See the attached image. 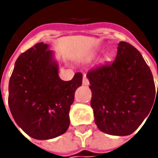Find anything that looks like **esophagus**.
Segmentation results:
<instances>
[{
  "label": "esophagus",
  "mask_w": 158,
  "mask_h": 158,
  "mask_svg": "<svg viewBox=\"0 0 158 158\" xmlns=\"http://www.w3.org/2000/svg\"><path fill=\"white\" fill-rule=\"evenodd\" d=\"M82 84H83V85H86V86H88L89 84V82L88 78L86 77V76H83V80H82Z\"/></svg>",
  "instance_id": "obj_1"
}]
</instances>
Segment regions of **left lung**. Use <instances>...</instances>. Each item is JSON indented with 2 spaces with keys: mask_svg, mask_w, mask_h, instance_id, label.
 <instances>
[{
  "mask_svg": "<svg viewBox=\"0 0 158 158\" xmlns=\"http://www.w3.org/2000/svg\"><path fill=\"white\" fill-rule=\"evenodd\" d=\"M87 77L95 123L102 132L128 135L152 112L158 85L156 90L149 66L129 43L120 41L115 60L89 70Z\"/></svg>",
  "mask_w": 158,
  "mask_h": 158,
  "instance_id": "obj_1",
  "label": "left lung"
}]
</instances>
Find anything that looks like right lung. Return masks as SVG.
Masks as SVG:
<instances>
[{"label":"right lung","instance_id":"add662e5","mask_svg":"<svg viewBox=\"0 0 158 158\" xmlns=\"http://www.w3.org/2000/svg\"><path fill=\"white\" fill-rule=\"evenodd\" d=\"M82 82V73L62 81L48 45L36 44L19 55L9 79V106L15 123L37 140L64 134L70 124V106Z\"/></svg>","mask_w":158,"mask_h":158}]
</instances>
